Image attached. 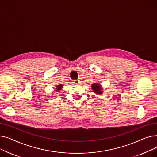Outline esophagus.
I'll list each match as a JSON object with an SVG mask.
<instances>
[{"label":"esophagus","mask_w":157,"mask_h":157,"mask_svg":"<svg viewBox=\"0 0 157 157\" xmlns=\"http://www.w3.org/2000/svg\"><path fill=\"white\" fill-rule=\"evenodd\" d=\"M73 83H74V85H79V83H80V81H79V80H78V79H77V80H74V81H73Z\"/></svg>","instance_id":"obj_1"}]
</instances>
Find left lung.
<instances>
[{
    "label": "left lung",
    "mask_w": 157,
    "mask_h": 157,
    "mask_svg": "<svg viewBox=\"0 0 157 157\" xmlns=\"http://www.w3.org/2000/svg\"><path fill=\"white\" fill-rule=\"evenodd\" d=\"M92 89L93 90V92H94L95 93H96L97 94L99 95L102 94V86L100 85L98 83H94L92 85Z\"/></svg>",
    "instance_id": "1"
}]
</instances>
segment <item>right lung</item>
Segmentation results:
<instances>
[{"mask_svg":"<svg viewBox=\"0 0 157 157\" xmlns=\"http://www.w3.org/2000/svg\"><path fill=\"white\" fill-rule=\"evenodd\" d=\"M63 86L62 85H57V86H56V91H57V92H59L60 90H61V89L62 88V87H63Z\"/></svg>","mask_w":157,"mask_h":157,"instance_id":"obj_1","label":"right lung"}]
</instances>
